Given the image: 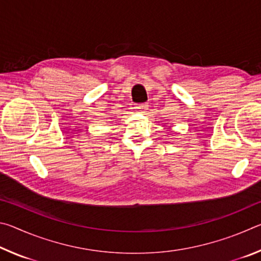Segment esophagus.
Returning a JSON list of instances; mask_svg holds the SVG:
<instances>
[{
    "label": "esophagus",
    "instance_id": "34e87169",
    "mask_svg": "<svg viewBox=\"0 0 261 261\" xmlns=\"http://www.w3.org/2000/svg\"><path fill=\"white\" fill-rule=\"evenodd\" d=\"M135 109L137 113H140V114H144L147 112L148 109V106L146 103H140V105H136L135 106Z\"/></svg>",
    "mask_w": 261,
    "mask_h": 261
}]
</instances>
